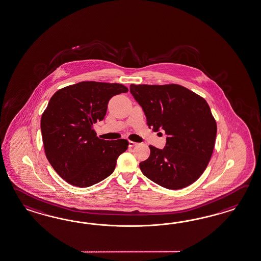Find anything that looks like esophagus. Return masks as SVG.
<instances>
[{"mask_svg": "<svg viewBox=\"0 0 261 261\" xmlns=\"http://www.w3.org/2000/svg\"><path fill=\"white\" fill-rule=\"evenodd\" d=\"M138 143L137 142H135V141H131V140H129V146L134 147L136 146Z\"/></svg>", "mask_w": 261, "mask_h": 261, "instance_id": "obj_1", "label": "esophagus"}]
</instances>
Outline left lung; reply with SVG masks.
I'll return each instance as SVG.
<instances>
[{"instance_id":"1","label":"left lung","mask_w":261,"mask_h":261,"mask_svg":"<svg viewBox=\"0 0 261 261\" xmlns=\"http://www.w3.org/2000/svg\"><path fill=\"white\" fill-rule=\"evenodd\" d=\"M130 92L154 132L165 131L166 146L150 145V156L140 162L142 173L169 189H183L204 172L213 153L216 121L201 96L182 86L134 85Z\"/></svg>"}]
</instances>
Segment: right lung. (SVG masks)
Instances as JSON below:
<instances>
[{"mask_svg":"<svg viewBox=\"0 0 261 261\" xmlns=\"http://www.w3.org/2000/svg\"><path fill=\"white\" fill-rule=\"evenodd\" d=\"M127 91L121 84L86 81L51 96L40 121L45 154L69 184L87 188L114 172L128 141L100 140L93 124L105 119L113 96Z\"/></svg>","mask_w":261,"mask_h":261,"instance_id":"add662e5","label":"right lung"}]
</instances>
